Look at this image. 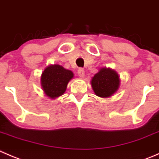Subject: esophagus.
Returning a JSON list of instances; mask_svg holds the SVG:
<instances>
[{"mask_svg": "<svg viewBox=\"0 0 159 159\" xmlns=\"http://www.w3.org/2000/svg\"><path fill=\"white\" fill-rule=\"evenodd\" d=\"M78 75H79L80 78H84V69H82V68H80V69H78Z\"/></svg>", "mask_w": 159, "mask_h": 159, "instance_id": "34e87169", "label": "esophagus"}]
</instances>
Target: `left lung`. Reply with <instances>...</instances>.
I'll list each match as a JSON object with an SVG mask.
<instances>
[{"label": "left lung", "instance_id": "obj_1", "mask_svg": "<svg viewBox=\"0 0 159 159\" xmlns=\"http://www.w3.org/2000/svg\"><path fill=\"white\" fill-rule=\"evenodd\" d=\"M91 84L96 95L108 98L118 91L120 85L119 76L115 70L102 68L94 75Z\"/></svg>", "mask_w": 159, "mask_h": 159}]
</instances>
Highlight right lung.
I'll return each mask as SVG.
<instances>
[{
  "label": "right lung",
  "mask_w": 159,
  "mask_h": 159,
  "mask_svg": "<svg viewBox=\"0 0 159 159\" xmlns=\"http://www.w3.org/2000/svg\"><path fill=\"white\" fill-rule=\"evenodd\" d=\"M73 77L71 70L65 69L61 65H49L41 75V87L48 97L56 98L65 92L67 85Z\"/></svg>",
  "instance_id": "obj_1"
}]
</instances>
